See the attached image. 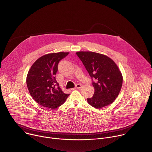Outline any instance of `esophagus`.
Wrapping results in <instances>:
<instances>
[{
    "instance_id": "34e87169",
    "label": "esophagus",
    "mask_w": 152,
    "mask_h": 152,
    "mask_svg": "<svg viewBox=\"0 0 152 152\" xmlns=\"http://www.w3.org/2000/svg\"><path fill=\"white\" fill-rule=\"evenodd\" d=\"M81 85L80 84H77L76 85V86L74 88H72V90H75V89H80L81 88Z\"/></svg>"
}]
</instances>
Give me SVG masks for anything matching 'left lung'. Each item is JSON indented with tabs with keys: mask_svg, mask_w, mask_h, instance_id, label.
Here are the masks:
<instances>
[{
	"mask_svg": "<svg viewBox=\"0 0 152 152\" xmlns=\"http://www.w3.org/2000/svg\"><path fill=\"white\" fill-rule=\"evenodd\" d=\"M77 56L83 63L91 78L95 92L88 103L96 109L111 104L118 97L122 85L123 77L119 67L107 56L91 51H79Z\"/></svg>",
	"mask_w": 152,
	"mask_h": 152,
	"instance_id": "obj_1",
	"label": "left lung"
}]
</instances>
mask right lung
Returning <instances> with one entry per match:
<instances>
[{"label":"right lung","mask_w":152,"mask_h":152,"mask_svg":"<svg viewBox=\"0 0 152 152\" xmlns=\"http://www.w3.org/2000/svg\"><path fill=\"white\" fill-rule=\"evenodd\" d=\"M69 53L60 52L44 55L38 58L28 70L26 79L28 91L40 106L56 109L65 102L69 95L63 92L55 76L58 63Z\"/></svg>","instance_id":"add662e5"}]
</instances>
